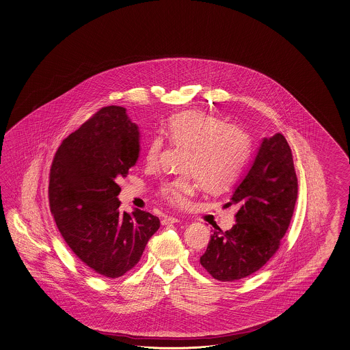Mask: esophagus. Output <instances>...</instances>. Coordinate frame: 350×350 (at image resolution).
<instances>
[{
  "instance_id": "esophagus-1",
  "label": "esophagus",
  "mask_w": 350,
  "mask_h": 350,
  "mask_svg": "<svg viewBox=\"0 0 350 350\" xmlns=\"http://www.w3.org/2000/svg\"><path fill=\"white\" fill-rule=\"evenodd\" d=\"M177 222H179L178 219H176L173 216H167L163 219L162 225H170V224H177Z\"/></svg>"
}]
</instances>
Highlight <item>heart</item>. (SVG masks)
Listing matches in <instances>:
<instances>
[{
	"instance_id": "b5f03b06",
	"label": "heart",
	"mask_w": 350,
	"mask_h": 350,
	"mask_svg": "<svg viewBox=\"0 0 350 350\" xmlns=\"http://www.w3.org/2000/svg\"><path fill=\"white\" fill-rule=\"evenodd\" d=\"M165 133L173 144L189 149L185 174L167 179L158 193L174 207H185L195 195L197 178L210 191L228 187L238 178L250 152L245 131L224 120L201 111H185L168 120ZM164 137L154 135L146 144L145 163L155 165L162 153Z\"/></svg>"
}]
</instances>
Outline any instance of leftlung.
<instances>
[{"label":"left lung","instance_id":"left-lung-1","mask_svg":"<svg viewBox=\"0 0 350 350\" xmlns=\"http://www.w3.org/2000/svg\"><path fill=\"white\" fill-rule=\"evenodd\" d=\"M297 177L290 145L282 134L265 137L252 168L225 207L234 205L235 225L213 231L200 263L215 280L234 282L259 271L280 249L290 226Z\"/></svg>","mask_w":350,"mask_h":350}]
</instances>
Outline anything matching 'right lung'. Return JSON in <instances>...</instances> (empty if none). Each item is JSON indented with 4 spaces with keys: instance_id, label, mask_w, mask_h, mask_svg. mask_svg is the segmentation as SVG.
Instances as JSON below:
<instances>
[{
    "instance_id": "right-lung-1",
    "label": "right lung",
    "mask_w": 350,
    "mask_h": 350,
    "mask_svg": "<svg viewBox=\"0 0 350 350\" xmlns=\"http://www.w3.org/2000/svg\"><path fill=\"white\" fill-rule=\"evenodd\" d=\"M139 129L107 106L66 137L53 158L49 205L60 235L94 273L118 278L137 265L161 222L135 208L120 213L118 179L139 157Z\"/></svg>"
}]
</instances>
